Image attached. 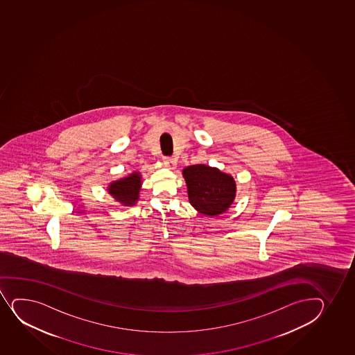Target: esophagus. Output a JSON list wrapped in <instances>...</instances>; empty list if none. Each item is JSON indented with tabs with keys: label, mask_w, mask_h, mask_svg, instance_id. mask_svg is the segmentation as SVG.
Instances as JSON below:
<instances>
[{
	"label": "esophagus",
	"mask_w": 355,
	"mask_h": 355,
	"mask_svg": "<svg viewBox=\"0 0 355 355\" xmlns=\"http://www.w3.org/2000/svg\"><path fill=\"white\" fill-rule=\"evenodd\" d=\"M163 162H164V164L168 166V168H173L175 165H177V162H175V158H172V157H164Z\"/></svg>",
	"instance_id": "1"
}]
</instances>
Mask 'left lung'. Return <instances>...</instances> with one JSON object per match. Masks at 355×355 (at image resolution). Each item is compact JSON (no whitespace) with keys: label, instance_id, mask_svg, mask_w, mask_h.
I'll use <instances>...</instances> for the list:
<instances>
[{"label":"left lung","instance_id":"obj_1","mask_svg":"<svg viewBox=\"0 0 355 355\" xmlns=\"http://www.w3.org/2000/svg\"><path fill=\"white\" fill-rule=\"evenodd\" d=\"M191 205L200 214L217 216L229 209L236 196V183L230 175L207 165H191L183 170Z\"/></svg>","mask_w":355,"mask_h":355}]
</instances>
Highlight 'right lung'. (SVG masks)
<instances>
[{"label": "right lung", "mask_w": 355, "mask_h": 355, "mask_svg": "<svg viewBox=\"0 0 355 355\" xmlns=\"http://www.w3.org/2000/svg\"><path fill=\"white\" fill-rule=\"evenodd\" d=\"M141 185V175L135 172L129 177L111 183L109 187V193L117 202H122L123 205L132 206L137 202Z\"/></svg>", "instance_id": "obj_1"}]
</instances>
